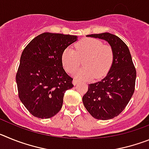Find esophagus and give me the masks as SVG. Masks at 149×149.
I'll use <instances>...</instances> for the list:
<instances>
[{
  "instance_id": "1",
  "label": "esophagus",
  "mask_w": 149,
  "mask_h": 149,
  "mask_svg": "<svg viewBox=\"0 0 149 149\" xmlns=\"http://www.w3.org/2000/svg\"><path fill=\"white\" fill-rule=\"evenodd\" d=\"M78 83H79V81H77V79H74V80H73V84L74 85V86H75V85H77Z\"/></svg>"
}]
</instances>
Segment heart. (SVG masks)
Returning <instances> with one entry per match:
<instances>
[{"mask_svg": "<svg viewBox=\"0 0 149 149\" xmlns=\"http://www.w3.org/2000/svg\"><path fill=\"white\" fill-rule=\"evenodd\" d=\"M74 48L75 50L66 48L62 53V64L65 71L73 72L84 59V68L74 72L76 78L101 79L108 73L114 60L113 50L110 45L95 38H85L77 42Z\"/></svg>", "mask_w": 149, "mask_h": 149, "instance_id": "obj_1", "label": "heart"}]
</instances>
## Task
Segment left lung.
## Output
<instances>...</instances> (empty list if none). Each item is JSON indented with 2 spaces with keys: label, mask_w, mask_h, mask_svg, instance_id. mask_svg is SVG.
Returning a JSON list of instances; mask_svg holds the SVG:
<instances>
[{
  "label": "left lung",
  "mask_w": 149,
  "mask_h": 149,
  "mask_svg": "<svg viewBox=\"0 0 149 149\" xmlns=\"http://www.w3.org/2000/svg\"><path fill=\"white\" fill-rule=\"evenodd\" d=\"M87 36L107 41L113 50L114 60L104 78L89 84L83 103L95 119H111L123 111L134 94L136 68L127 45L117 36L103 33Z\"/></svg>",
  "instance_id": "obj_1"
}]
</instances>
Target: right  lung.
<instances>
[{
	"label": "right lung",
	"instance_id": "obj_1",
	"mask_svg": "<svg viewBox=\"0 0 149 149\" xmlns=\"http://www.w3.org/2000/svg\"><path fill=\"white\" fill-rule=\"evenodd\" d=\"M77 36L44 33L24 49L16 73L18 97L35 117L49 119L62 108L65 91L73 79L63 69V51Z\"/></svg>",
	"mask_w": 149,
	"mask_h": 149
}]
</instances>
